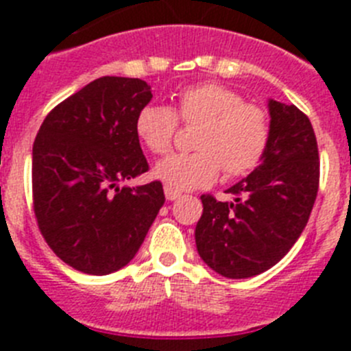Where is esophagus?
<instances>
[{"instance_id":"1","label":"esophagus","mask_w":351,"mask_h":351,"mask_svg":"<svg viewBox=\"0 0 351 351\" xmlns=\"http://www.w3.org/2000/svg\"><path fill=\"white\" fill-rule=\"evenodd\" d=\"M163 190H165V197H167V200H178V198L181 197V191L173 190V188H170V186H165V188H163Z\"/></svg>"}]
</instances>
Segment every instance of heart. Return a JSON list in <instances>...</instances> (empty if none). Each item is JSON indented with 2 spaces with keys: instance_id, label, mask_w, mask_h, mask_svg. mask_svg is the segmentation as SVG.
Masks as SVG:
<instances>
[{
  "instance_id": "heart-1",
  "label": "heart",
  "mask_w": 351,
  "mask_h": 351,
  "mask_svg": "<svg viewBox=\"0 0 351 351\" xmlns=\"http://www.w3.org/2000/svg\"><path fill=\"white\" fill-rule=\"evenodd\" d=\"M179 119L200 123L195 153H176L154 165V178L173 190H195L213 184L221 167L226 176H243L255 169L267 151L271 123L267 112L218 82L188 86L178 95V110L145 105L135 119L138 141L154 154L172 147Z\"/></svg>"
}]
</instances>
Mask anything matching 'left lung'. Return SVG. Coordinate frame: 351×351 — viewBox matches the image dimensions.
Returning <instances> with one entry per match:
<instances>
[{"mask_svg": "<svg viewBox=\"0 0 351 351\" xmlns=\"http://www.w3.org/2000/svg\"><path fill=\"white\" fill-rule=\"evenodd\" d=\"M267 107V151L247 178L226 190L234 202L200 197L198 255L230 280L262 274L280 262L302 234L318 193V145L308 116L276 100Z\"/></svg>", "mask_w": 351, "mask_h": 351, "instance_id": "1", "label": "left lung"}]
</instances>
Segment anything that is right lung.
<instances>
[{
	"label": "right lung",
	"instance_id": "right-lung-1",
	"mask_svg": "<svg viewBox=\"0 0 351 351\" xmlns=\"http://www.w3.org/2000/svg\"><path fill=\"white\" fill-rule=\"evenodd\" d=\"M151 98L145 80L101 77L52 108L36 133V221L77 271L105 276L128 265L165 202L160 181L119 186L149 169L135 119Z\"/></svg>",
	"mask_w": 351,
	"mask_h": 351
}]
</instances>
